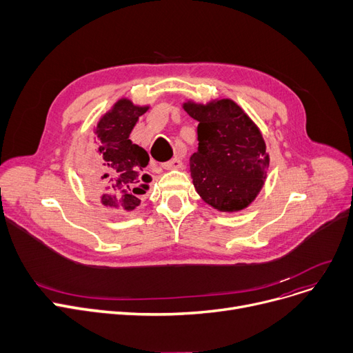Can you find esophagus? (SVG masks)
I'll list each match as a JSON object with an SVG mask.
<instances>
[{"label": "esophagus", "instance_id": "1", "mask_svg": "<svg viewBox=\"0 0 353 353\" xmlns=\"http://www.w3.org/2000/svg\"><path fill=\"white\" fill-rule=\"evenodd\" d=\"M183 163L179 159H172L170 161H165L163 163V169L165 170H173V169H181Z\"/></svg>", "mask_w": 353, "mask_h": 353}]
</instances>
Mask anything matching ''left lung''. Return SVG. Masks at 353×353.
Listing matches in <instances>:
<instances>
[{
	"label": "left lung",
	"instance_id": "8db88e82",
	"mask_svg": "<svg viewBox=\"0 0 353 353\" xmlns=\"http://www.w3.org/2000/svg\"><path fill=\"white\" fill-rule=\"evenodd\" d=\"M183 108L199 121L190 157L196 192L219 212L246 209L265 186L270 161L261 128L230 99L186 100Z\"/></svg>",
	"mask_w": 353,
	"mask_h": 353
}]
</instances>
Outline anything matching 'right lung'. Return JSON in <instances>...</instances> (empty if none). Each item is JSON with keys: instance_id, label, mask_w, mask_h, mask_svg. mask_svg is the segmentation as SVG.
<instances>
[{"instance_id": "right-lung-1", "label": "right lung", "mask_w": 353, "mask_h": 353, "mask_svg": "<svg viewBox=\"0 0 353 353\" xmlns=\"http://www.w3.org/2000/svg\"><path fill=\"white\" fill-rule=\"evenodd\" d=\"M148 108V104H134L121 97L97 121L94 134L99 143L96 153L90 157L85 177L104 184L100 203L107 209L133 212L141 203L137 194L147 190L150 177L144 174V167L150 157L143 147L130 140V134Z\"/></svg>"}]
</instances>
